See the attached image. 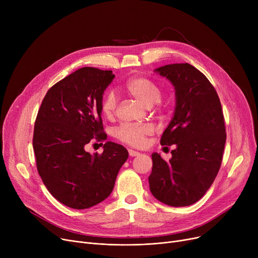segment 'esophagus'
Wrapping results in <instances>:
<instances>
[{"label":"esophagus","instance_id":"34e87169","mask_svg":"<svg viewBox=\"0 0 258 258\" xmlns=\"http://www.w3.org/2000/svg\"><path fill=\"white\" fill-rule=\"evenodd\" d=\"M128 155H130L131 157H137V156L140 155V153H139V152H136V151H133V150H128Z\"/></svg>","mask_w":258,"mask_h":258}]
</instances>
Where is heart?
Instances as JSON below:
<instances>
[{"mask_svg":"<svg viewBox=\"0 0 258 258\" xmlns=\"http://www.w3.org/2000/svg\"><path fill=\"white\" fill-rule=\"evenodd\" d=\"M126 92L147 107L158 103L162 97L160 87L147 77H134L125 84ZM117 107V98L113 92H108L101 102V111L104 117L111 119L114 117ZM154 133L150 124H124L116 130V137L123 143L132 146H142L145 138Z\"/></svg>","mask_w":258,"mask_h":258,"instance_id":"heart-1","label":"heart"}]
</instances>
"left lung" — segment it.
I'll use <instances>...</instances> for the list:
<instances>
[{
	"mask_svg": "<svg viewBox=\"0 0 258 258\" xmlns=\"http://www.w3.org/2000/svg\"><path fill=\"white\" fill-rule=\"evenodd\" d=\"M155 72L174 87L173 116L160 143L175 148L168 162L152 155L150 189L168 206H189L206 194L222 164L226 130L221 101L207 77L191 64H166Z\"/></svg>",
	"mask_w": 258,
	"mask_h": 258,
	"instance_id": "left-lung-1",
	"label": "left lung"
}]
</instances>
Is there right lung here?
Returning a JSON list of instances; mask_svg holds the SVG:
<instances>
[{
    "label": "right lung",
    "mask_w": 258,
    "mask_h": 258,
    "mask_svg": "<svg viewBox=\"0 0 258 258\" xmlns=\"http://www.w3.org/2000/svg\"><path fill=\"white\" fill-rule=\"evenodd\" d=\"M115 75L85 67L68 75L46 94L34 124L33 151L37 171L49 192L61 204L87 209L113 191L117 174L128 153L107 141L103 153L86 151L88 143L101 141V102Z\"/></svg>",
    "instance_id": "add662e5"
}]
</instances>
